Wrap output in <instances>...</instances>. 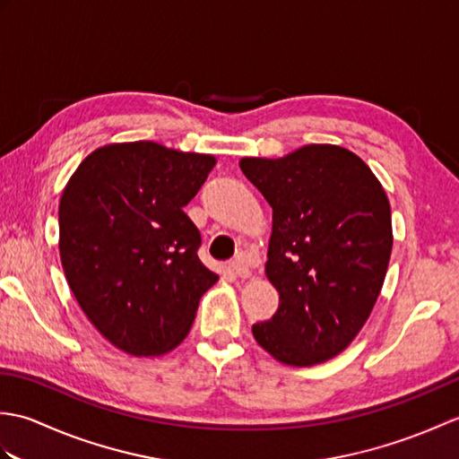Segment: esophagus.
<instances>
[{
  "label": "esophagus",
  "mask_w": 459,
  "mask_h": 459,
  "mask_svg": "<svg viewBox=\"0 0 459 459\" xmlns=\"http://www.w3.org/2000/svg\"><path fill=\"white\" fill-rule=\"evenodd\" d=\"M230 270L235 272V276H238V278H248L250 276V268H248L245 260H232Z\"/></svg>",
  "instance_id": "esophagus-1"
}]
</instances>
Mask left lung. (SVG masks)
<instances>
[{
  "mask_svg": "<svg viewBox=\"0 0 459 459\" xmlns=\"http://www.w3.org/2000/svg\"><path fill=\"white\" fill-rule=\"evenodd\" d=\"M240 169L272 207L266 276L280 294L252 335L280 363H324L355 339L383 288L393 250L386 193L363 160L329 143L245 158Z\"/></svg>",
  "mask_w": 459,
  "mask_h": 459,
  "instance_id": "left-lung-1",
  "label": "left lung"
}]
</instances>
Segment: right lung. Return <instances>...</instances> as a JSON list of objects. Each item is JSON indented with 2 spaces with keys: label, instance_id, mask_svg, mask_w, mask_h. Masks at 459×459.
<instances>
[{
  "label": "right lung",
  "instance_id": "obj_1",
  "mask_svg": "<svg viewBox=\"0 0 459 459\" xmlns=\"http://www.w3.org/2000/svg\"><path fill=\"white\" fill-rule=\"evenodd\" d=\"M214 158L153 142L92 152L63 191L58 250L91 324L135 357L178 347L219 276L197 256L201 232L185 214Z\"/></svg>",
  "mask_w": 459,
  "mask_h": 459
}]
</instances>
